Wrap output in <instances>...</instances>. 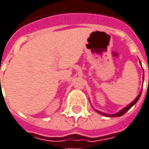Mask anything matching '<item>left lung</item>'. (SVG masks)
I'll list each match as a JSON object with an SVG mask.
<instances>
[{
	"label": "left lung",
	"mask_w": 149,
	"mask_h": 149,
	"mask_svg": "<svg viewBox=\"0 0 149 149\" xmlns=\"http://www.w3.org/2000/svg\"><path fill=\"white\" fill-rule=\"evenodd\" d=\"M140 64H141V62H140ZM143 81H144V71H143ZM141 91H142V90H141ZM141 92L139 93V95L137 96L136 98H135V99L132 102V103H130V104H128V105H127L125 108H124L123 109H122L121 111H119L116 113V114H113V115H107V114L102 112V111H97V110L96 111H97V112L99 113V114H101V115H104V116H107V117H119V116H122V115H123L125 113L127 112V111H128L129 110V109H130V108H132L133 105H134V104H136V102L139 101V97H140V96H141Z\"/></svg>",
	"instance_id": "left-lung-1"
}]
</instances>
